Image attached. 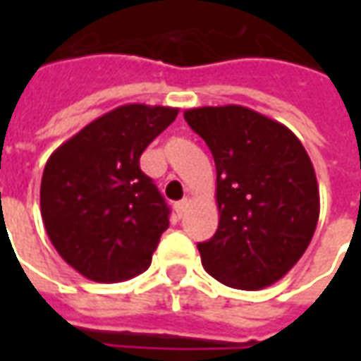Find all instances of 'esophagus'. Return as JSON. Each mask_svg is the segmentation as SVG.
<instances>
[{
  "instance_id": "esophagus-1",
  "label": "esophagus",
  "mask_w": 361,
  "mask_h": 361,
  "mask_svg": "<svg viewBox=\"0 0 361 361\" xmlns=\"http://www.w3.org/2000/svg\"><path fill=\"white\" fill-rule=\"evenodd\" d=\"M173 209H176L178 216L181 219V216H183V214H185V212H188V209H189V199H181V201H178Z\"/></svg>"
}]
</instances>
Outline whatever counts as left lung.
I'll return each mask as SVG.
<instances>
[{"instance_id":"8db88e82","label":"left lung","mask_w":361,"mask_h":361,"mask_svg":"<svg viewBox=\"0 0 361 361\" xmlns=\"http://www.w3.org/2000/svg\"><path fill=\"white\" fill-rule=\"evenodd\" d=\"M183 118L216 166L219 230L199 243L207 272L238 290H261L300 261L319 220L315 170L286 126L243 106H204Z\"/></svg>"}]
</instances>
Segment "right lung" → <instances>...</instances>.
<instances>
[{
    "mask_svg": "<svg viewBox=\"0 0 361 361\" xmlns=\"http://www.w3.org/2000/svg\"><path fill=\"white\" fill-rule=\"evenodd\" d=\"M178 108L126 104L73 135L46 162L40 212L67 265L94 282L149 269L170 209L139 166Z\"/></svg>",
    "mask_w": 361,
    "mask_h": 361,
    "instance_id": "1",
    "label": "right lung"
}]
</instances>
